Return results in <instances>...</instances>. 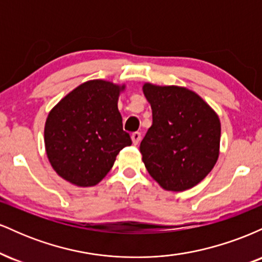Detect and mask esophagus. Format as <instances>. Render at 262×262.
Here are the masks:
<instances>
[{"instance_id": "34e87169", "label": "esophagus", "mask_w": 262, "mask_h": 262, "mask_svg": "<svg viewBox=\"0 0 262 262\" xmlns=\"http://www.w3.org/2000/svg\"><path fill=\"white\" fill-rule=\"evenodd\" d=\"M140 140H141V134L139 132H135V133L132 134V141H133L134 145H138Z\"/></svg>"}]
</instances>
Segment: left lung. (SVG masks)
Returning a JSON list of instances; mask_svg holds the SVG:
<instances>
[{"mask_svg":"<svg viewBox=\"0 0 262 262\" xmlns=\"http://www.w3.org/2000/svg\"><path fill=\"white\" fill-rule=\"evenodd\" d=\"M143 92L152 110V125L140 143L146 170L166 191L194 187L218 160V114L187 87L145 82Z\"/></svg>","mask_w":262,"mask_h":262,"instance_id":"left-lung-1","label":"left lung"}]
</instances>
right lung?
<instances>
[{
  "label": "right lung",
  "mask_w": 262,
  "mask_h": 262,
  "mask_svg": "<svg viewBox=\"0 0 262 262\" xmlns=\"http://www.w3.org/2000/svg\"><path fill=\"white\" fill-rule=\"evenodd\" d=\"M125 83L90 80L52 108L44 127L48 160L60 177L77 187L97 185L132 139L118 111Z\"/></svg>",
  "instance_id": "add662e5"
}]
</instances>
